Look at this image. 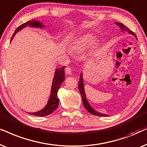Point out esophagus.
I'll use <instances>...</instances> for the list:
<instances>
[{
    "mask_svg": "<svg viewBox=\"0 0 147 147\" xmlns=\"http://www.w3.org/2000/svg\"><path fill=\"white\" fill-rule=\"evenodd\" d=\"M66 73L67 75H71L72 74V68L70 67H67L66 68Z\"/></svg>",
    "mask_w": 147,
    "mask_h": 147,
    "instance_id": "obj_1",
    "label": "esophagus"
}]
</instances>
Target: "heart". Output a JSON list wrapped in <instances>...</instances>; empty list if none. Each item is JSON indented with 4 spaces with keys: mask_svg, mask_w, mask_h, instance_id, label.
<instances>
[{
    "mask_svg": "<svg viewBox=\"0 0 147 147\" xmlns=\"http://www.w3.org/2000/svg\"><path fill=\"white\" fill-rule=\"evenodd\" d=\"M95 40V37L91 34H83L72 42L70 45V50L75 53L81 54L85 52L91 46Z\"/></svg>",
    "mask_w": 147,
    "mask_h": 147,
    "instance_id": "b5f03b06",
    "label": "heart"
}]
</instances>
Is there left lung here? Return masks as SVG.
Returning <instances> with one entry per match:
<instances>
[{"label": "left lung", "instance_id": "left-lung-1", "mask_svg": "<svg viewBox=\"0 0 147 147\" xmlns=\"http://www.w3.org/2000/svg\"><path fill=\"white\" fill-rule=\"evenodd\" d=\"M116 24L118 25V26L120 27V29H121L122 31H126L128 32L129 34L132 35L133 36H134L135 38L137 39V37L136 36V35L134 32H132V31L130 30L128 27H126L125 25H124L122 23H115ZM81 77L79 78V90L80 91V93H81V96H82V99H83V104L84 105V107H85V109L89 111L90 113L91 114L95 115V116H107L108 115L107 114H104V113H101L100 112H98L96 110H95L93 107H91V105L89 104V101H88L87 97H86V94H85V88H84V82H83V72H81V74L80 75Z\"/></svg>", "mask_w": 147, "mask_h": 147}]
</instances>
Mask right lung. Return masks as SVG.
<instances>
[{"label": "right lung", "mask_w": 147, "mask_h": 147, "mask_svg": "<svg viewBox=\"0 0 147 147\" xmlns=\"http://www.w3.org/2000/svg\"><path fill=\"white\" fill-rule=\"evenodd\" d=\"M26 27L44 29L45 27V25H43V23L40 22V21H36V19L27 21V23H23V24L17 27L14 32V34H13L12 38H11V42L13 40V38H14L17 33H18L19 31L22 30L23 28H25ZM64 68H65V66H63V67L59 68H56L54 75V77L53 78V81H52V87H51L50 95L46 106L41 109V110L36 111V112L29 113V114L40 117L46 116L50 115V113H52L54 111H55L58 108V103H59V99H58V91L60 87L61 86L62 83H63L64 79H65Z\"/></svg>", "instance_id": "obj_1"}]
</instances>
